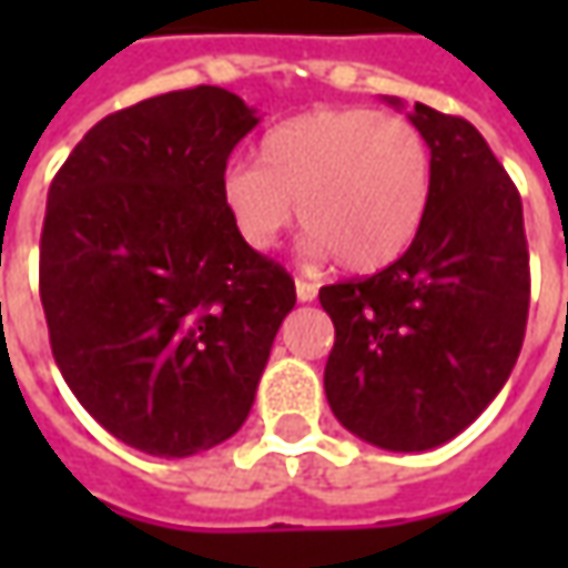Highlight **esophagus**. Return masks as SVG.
Returning <instances> with one entry per match:
<instances>
[{
  "label": "esophagus",
  "mask_w": 568,
  "mask_h": 568,
  "mask_svg": "<svg viewBox=\"0 0 568 568\" xmlns=\"http://www.w3.org/2000/svg\"><path fill=\"white\" fill-rule=\"evenodd\" d=\"M294 287H296V300H300V303H313V300H316V294H318L316 284H310V281L296 277Z\"/></svg>",
  "instance_id": "obj_1"
}]
</instances>
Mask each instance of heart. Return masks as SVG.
I'll use <instances>...</instances> for the list:
<instances>
[{
	"label": "heart",
	"instance_id": "1",
	"mask_svg": "<svg viewBox=\"0 0 568 568\" xmlns=\"http://www.w3.org/2000/svg\"><path fill=\"white\" fill-rule=\"evenodd\" d=\"M254 164H230L221 207L250 250H272L294 224H310L303 250L347 272H379L414 246L433 186L429 148L404 116L328 106L277 122Z\"/></svg>",
	"mask_w": 568,
	"mask_h": 568
}]
</instances>
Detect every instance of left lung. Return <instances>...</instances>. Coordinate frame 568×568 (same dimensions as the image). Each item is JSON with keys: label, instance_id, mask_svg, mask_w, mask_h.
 I'll return each instance as SVG.
<instances>
[{"label": "left lung", "instance_id": "left-lung-1", "mask_svg": "<svg viewBox=\"0 0 568 568\" xmlns=\"http://www.w3.org/2000/svg\"><path fill=\"white\" fill-rule=\"evenodd\" d=\"M407 120L433 164L424 227L388 268L318 291L335 322L332 414L388 452L443 446L487 410L518 361L531 294L521 199L490 144L426 103Z\"/></svg>", "mask_w": 568, "mask_h": 568}]
</instances>
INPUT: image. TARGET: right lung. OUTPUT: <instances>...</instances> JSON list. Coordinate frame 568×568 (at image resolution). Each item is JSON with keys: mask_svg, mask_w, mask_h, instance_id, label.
I'll return each mask as SVG.
<instances>
[{"mask_svg": "<svg viewBox=\"0 0 568 568\" xmlns=\"http://www.w3.org/2000/svg\"><path fill=\"white\" fill-rule=\"evenodd\" d=\"M255 110L214 84L100 120L55 173L40 303L62 379L125 446L186 458L250 417L291 274L221 207L230 151Z\"/></svg>", "mask_w": 568, "mask_h": 568, "instance_id": "1", "label": "right lung"}]
</instances>
